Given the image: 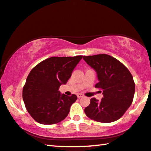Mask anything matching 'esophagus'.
<instances>
[{
	"mask_svg": "<svg viewBox=\"0 0 151 151\" xmlns=\"http://www.w3.org/2000/svg\"><path fill=\"white\" fill-rule=\"evenodd\" d=\"M83 97V95L81 94V93H78V94H77V97L78 98V99H80V98Z\"/></svg>",
	"mask_w": 151,
	"mask_h": 151,
	"instance_id": "1",
	"label": "esophagus"
}]
</instances>
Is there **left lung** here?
<instances>
[{"label":"left lung","instance_id":"left-lung-1","mask_svg":"<svg viewBox=\"0 0 151 151\" xmlns=\"http://www.w3.org/2000/svg\"><path fill=\"white\" fill-rule=\"evenodd\" d=\"M96 71L99 80L95 87L101 88V101L91 98L85 113L93 120L109 123L118 120L125 114L133 101L135 83L128 69L118 60L107 54L83 56Z\"/></svg>","mask_w":151,"mask_h":151}]
</instances>
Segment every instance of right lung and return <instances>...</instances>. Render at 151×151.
Masks as SVG:
<instances>
[{
	"instance_id": "add662e5",
	"label": "right lung",
	"mask_w": 151,
	"mask_h": 151,
	"mask_svg": "<svg viewBox=\"0 0 151 151\" xmlns=\"http://www.w3.org/2000/svg\"><path fill=\"white\" fill-rule=\"evenodd\" d=\"M82 58L51 57L31 70L23 88V99L29 114L37 122L54 124L68 116L77 97L61 94L58 89L67 83Z\"/></svg>"
}]
</instances>
